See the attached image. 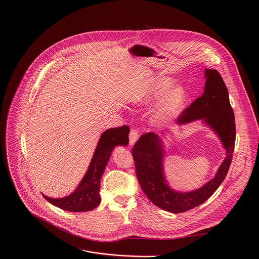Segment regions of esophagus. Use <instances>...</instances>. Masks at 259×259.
Listing matches in <instances>:
<instances>
[{
    "instance_id": "1",
    "label": "esophagus",
    "mask_w": 259,
    "mask_h": 259,
    "mask_svg": "<svg viewBox=\"0 0 259 259\" xmlns=\"http://www.w3.org/2000/svg\"><path fill=\"white\" fill-rule=\"evenodd\" d=\"M139 137V132L137 129H131L130 131V134H129V142H130V145H133L137 139Z\"/></svg>"
}]
</instances>
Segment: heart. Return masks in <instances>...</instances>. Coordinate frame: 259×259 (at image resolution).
<instances>
[{
  "mask_svg": "<svg viewBox=\"0 0 259 259\" xmlns=\"http://www.w3.org/2000/svg\"><path fill=\"white\" fill-rule=\"evenodd\" d=\"M154 119L157 122H166L177 118L184 110L187 100V90L182 85H174V80L168 77L153 78L146 86L144 95L139 99L141 104H148L159 100Z\"/></svg>",
  "mask_w": 259,
  "mask_h": 259,
  "instance_id": "b5f03b06",
  "label": "heart"
}]
</instances>
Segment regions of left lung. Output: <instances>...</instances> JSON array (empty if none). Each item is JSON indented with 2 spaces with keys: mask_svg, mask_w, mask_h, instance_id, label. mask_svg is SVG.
<instances>
[{
  "mask_svg": "<svg viewBox=\"0 0 259 259\" xmlns=\"http://www.w3.org/2000/svg\"><path fill=\"white\" fill-rule=\"evenodd\" d=\"M205 77L202 96L180 114L177 124L203 119L221 138L227 156L212 180L195 191L176 192L169 189L162 174L163 149L160 138L156 134L148 132L141 135L132 147L135 174L142 191L154 205L169 212H184L206 201L222 184L231 165L235 148L236 126L229 93L217 70L206 69Z\"/></svg>",
  "mask_w": 259,
  "mask_h": 259,
  "instance_id": "8db88e82",
  "label": "left lung"
}]
</instances>
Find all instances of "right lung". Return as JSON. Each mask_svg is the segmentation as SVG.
I'll list each match as a JSON object with an SVG mask.
<instances>
[{
  "label": "right lung",
  "instance_id": "obj_1",
  "mask_svg": "<svg viewBox=\"0 0 259 259\" xmlns=\"http://www.w3.org/2000/svg\"><path fill=\"white\" fill-rule=\"evenodd\" d=\"M129 127L127 125L111 128L103 133L96 148L94 157L76 190L67 197L54 199L44 197L52 204L68 211H89L96 208L100 202V184L111 152L116 145H127Z\"/></svg>",
  "mask_w": 259,
  "mask_h": 259
}]
</instances>
